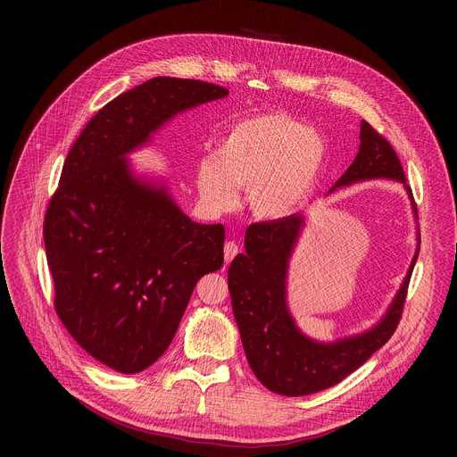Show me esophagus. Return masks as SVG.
<instances>
[{
    "label": "esophagus",
    "mask_w": 457,
    "mask_h": 457,
    "mask_svg": "<svg viewBox=\"0 0 457 457\" xmlns=\"http://www.w3.org/2000/svg\"><path fill=\"white\" fill-rule=\"evenodd\" d=\"M237 254H238V245L235 242H226V245H224V260H226V264H229Z\"/></svg>",
    "instance_id": "esophagus-1"
}]
</instances>
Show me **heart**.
I'll return each instance as SVG.
<instances>
[{
    "instance_id": "b5f03b06",
    "label": "heart",
    "mask_w": 457,
    "mask_h": 457,
    "mask_svg": "<svg viewBox=\"0 0 457 457\" xmlns=\"http://www.w3.org/2000/svg\"><path fill=\"white\" fill-rule=\"evenodd\" d=\"M328 146L296 117L271 112L235 122L217 146V157L197 164V189L213 210L237 203L235 187L247 189V206L262 220L298 213L316 187Z\"/></svg>"
}]
</instances>
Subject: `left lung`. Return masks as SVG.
Listing matches in <instances>:
<instances>
[{
    "mask_svg": "<svg viewBox=\"0 0 457 457\" xmlns=\"http://www.w3.org/2000/svg\"><path fill=\"white\" fill-rule=\"evenodd\" d=\"M378 177L403 182L414 206L395 148L361 120L360 152L337 186ZM302 228L303 215L251 224L244 240L245 253L235 256L228 271L233 314L247 363L260 383L284 396L314 395L340 383L388 342L402 320L418 258L416 254L395 302L378 325L358 337L320 344L298 331L286 303L287 264Z\"/></svg>",
    "mask_w": 457,
    "mask_h": 457,
    "instance_id": "1",
    "label": "left lung"
}]
</instances>
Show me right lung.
I'll return each mask as SVG.
<instances>
[{
  "mask_svg": "<svg viewBox=\"0 0 457 457\" xmlns=\"http://www.w3.org/2000/svg\"><path fill=\"white\" fill-rule=\"evenodd\" d=\"M224 87L154 78L104 104L64 159L43 237L54 307L71 337L122 374L171 344L197 282L224 264V226L186 217L164 186L136 179L126 154Z\"/></svg>",
  "mask_w": 457,
  "mask_h": 457,
  "instance_id": "1",
  "label": "right lung"
}]
</instances>
